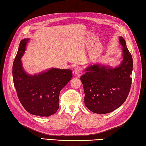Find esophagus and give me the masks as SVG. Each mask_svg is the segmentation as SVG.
<instances>
[{"label": "esophagus", "mask_w": 146, "mask_h": 146, "mask_svg": "<svg viewBox=\"0 0 146 146\" xmlns=\"http://www.w3.org/2000/svg\"><path fill=\"white\" fill-rule=\"evenodd\" d=\"M74 72L78 77H80V75H81L80 74V73H81V69L80 68H78V67H77V68H76L74 69Z\"/></svg>", "instance_id": "esophagus-1"}]
</instances>
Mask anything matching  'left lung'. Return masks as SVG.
Returning <instances> with one entry per match:
<instances>
[{"mask_svg": "<svg viewBox=\"0 0 146 146\" xmlns=\"http://www.w3.org/2000/svg\"><path fill=\"white\" fill-rule=\"evenodd\" d=\"M122 48L120 64L110 66L95 64L85 69L80 77L85 92V105L96 113L111 112L123 104L131 88L133 58L125 39L119 37Z\"/></svg>", "mask_w": 146, "mask_h": 146, "instance_id": "obj_1", "label": "left lung"}]
</instances>
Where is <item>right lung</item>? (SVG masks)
<instances>
[{"instance_id": "right-lung-1", "label": "right lung", "mask_w": 146, "mask_h": 146, "mask_svg": "<svg viewBox=\"0 0 146 146\" xmlns=\"http://www.w3.org/2000/svg\"><path fill=\"white\" fill-rule=\"evenodd\" d=\"M29 38L20 42L13 64L15 88L21 104L29 113L48 117L59 109V96L72 77L70 69L50 68L37 74L29 75L23 68L21 58Z\"/></svg>"}]
</instances>
